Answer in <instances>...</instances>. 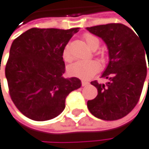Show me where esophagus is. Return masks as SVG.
I'll use <instances>...</instances> for the list:
<instances>
[{"instance_id": "1", "label": "esophagus", "mask_w": 149, "mask_h": 149, "mask_svg": "<svg viewBox=\"0 0 149 149\" xmlns=\"http://www.w3.org/2000/svg\"><path fill=\"white\" fill-rule=\"evenodd\" d=\"M89 84V82H87V81H86V80H82V86H87Z\"/></svg>"}]
</instances>
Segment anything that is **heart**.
<instances>
[{
	"instance_id": "1",
	"label": "heart",
	"mask_w": 149,
	"mask_h": 149,
	"mask_svg": "<svg viewBox=\"0 0 149 149\" xmlns=\"http://www.w3.org/2000/svg\"><path fill=\"white\" fill-rule=\"evenodd\" d=\"M84 40L87 47L91 49H96L100 46V40L91 33H85ZM63 58L65 62H70L72 56L68 47H65L63 51ZM100 70V65L95 61H78L68 67V72L73 77L87 79L96 74Z\"/></svg>"
}]
</instances>
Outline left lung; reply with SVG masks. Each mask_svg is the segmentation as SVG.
I'll use <instances>...</instances> for the list:
<instances>
[{"label": "left lung", "instance_id": "8db88e82", "mask_svg": "<svg viewBox=\"0 0 149 149\" xmlns=\"http://www.w3.org/2000/svg\"><path fill=\"white\" fill-rule=\"evenodd\" d=\"M86 29L105 41L109 55V65L102 76L108 81L105 84L97 80L91 82L97 88L98 94L87 102V108L100 119H120L128 115L140 100L147 77L146 55L148 58L149 46L146 47L139 35L123 24L113 23Z\"/></svg>", "mask_w": 149, "mask_h": 149}]
</instances>
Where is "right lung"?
Instances as JSON below:
<instances>
[{
  "label": "right lung",
  "instance_id": "add662e5",
  "mask_svg": "<svg viewBox=\"0 0 149 149\" xmlns=\"http://www.w3.org/2000/svg\"><path fill=\"white\" fill-rule=\"evenodd\" d=\"M79 28H31L14 40L5 67L8 93L28 118L46 121L65 108L67 95L81 86L78 78H64L63 48Z\"/></svg>",
  "mask_w": 149,
  "mask_h": 149
}]
</instances>
